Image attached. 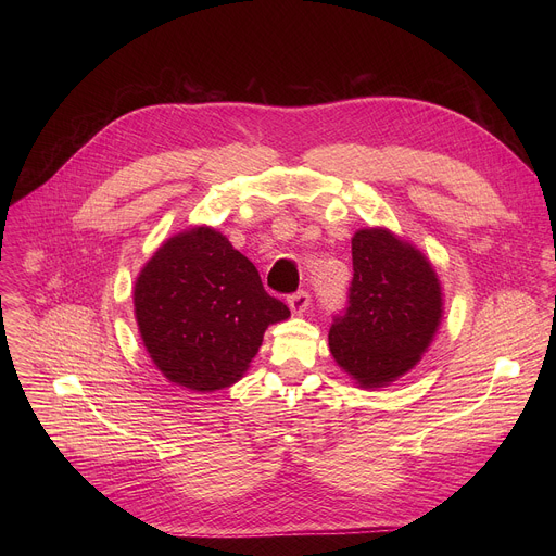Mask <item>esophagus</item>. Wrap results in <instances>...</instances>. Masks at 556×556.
<instances>
[{
	"mask_svg": "<svg viewBox=\"0 0 556 556\" xmlns=\"http://www.w3.org/2000/svg\"><path fill=\"white\" fill-rule=\"evenodd\" d=\"M307 305H309V294L303 290L288 296V307L292 314H303L307 309Z\"/></svg>",
	"mask_w": 556,
	"mask_h": 556,
	"instance_id": "esophagus-1",
	"label": "esophagus"
}]
</instances>
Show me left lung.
Instances as JSON below:
<instances>
[{
    "label": "left lung",
    "mask_w": 556,
    "mask_h": 556,
    "mask_svg": "<svg viewBox=\"0 0 556 556\" xmlns=\"http://www.w3.org/2000/svg\"><path fill=\"white\" fill-rule=\"evenodd\" d=\"M350 307L330 328L337 365L363 389H380L414 369L444 314L440 277L429 257L384 226L352 237Z\"/></svg>",
    "instance_id": "obj_1"
}]
</instances>
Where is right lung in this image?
Listing matches in <instances>:
<instances>
[{"label": "right lung", "mask_w": 556, "mask_h": 556, "mask_svg": "<svg viewBox=\"0 0 556 556\" xmlns=\"http://www.w3.org/2000/svg\"><path fill=\"white\" fill-rule=\"evenodd\" d=\"M134 314L155 369L172 384L211 393L249 371L264 332L290 309L226 235L200 224L169 237L140 268Z\"/></svg>", "instance_id": "1"}]
</instances>
